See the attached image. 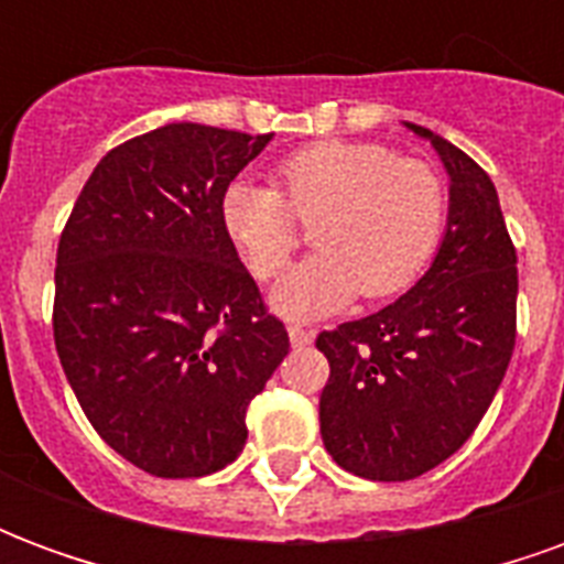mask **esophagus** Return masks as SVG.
Returning a JSON list of instances; mask_svg holds the SVG:
<instances>
[{"instance_id":"34e87169","label":"esophagus","mask_w":564,"mask_h":564,"mask_svg":"<svg viewBox=\"0 0 564 564\" xmlns=\"http://www.w3.org/2000/svg\"><path fill=\"white\" fill-rule=\"evenodd\" d=\"M290 344H293V347H307V344L314 341V332H307V329H302V326H290Z\"/></svg>"}]
</instances>
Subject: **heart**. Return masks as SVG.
Instances as JSON below:
<instances>
[{
	"label": "heart",
	"mask_w": 564,
	"mask_h": 564,
	"mask_svg": "<svg viewBox=\"0 0 564 564\" xmlns=\"http://www.w3.org/2000/svg\"><path fill=\"white\" fill-rule=\"evenodd\" d=\"M283 196L235 177L220 196V223L253 278L281 274L314 221V250L271 290L278 314L311 319L408 290L435 257L447 226V186L423 160L375 141H317L278 165Z\"/></svg>",
	"instance_id": "obj_1"
}]
</instances>
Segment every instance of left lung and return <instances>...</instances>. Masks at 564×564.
<instances>
[{
  "label": "left lung",
  "instance_id": "1",
  "mask_svg": "<svg viewBox=\"0 0 564 564\" xmlns=\"http://www.w3.org/2000/svg\"><path fill=\"white\" fill-rule=\"evenodd\" d=\"M449 174L447 232L408 293L371 317L319 332L329 359L319 435L344 471L414 480L471 437L517 341V250L489 174L432 129Z\"/></svg>",
  "mask_w": 564,
  "mask_h": 564
}]
</instances>
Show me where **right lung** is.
<instances>
[{
    "instance_id": "add662e5",
    "label": "right lung",
    "mask_w": 564,
    "mask_h": 564,
    "mask_svg": "<svg viewBox=\"0 0 564 564\" xmlns=\"http://www.w3.org/2000/svg\"><path fill=\"white\" fill-rule=\"evenodd\" d=\"M269 135L165 123L105 153L56 250L54 341L111 449L153 477L238 459L247 404L290 354L220 223Z\"/></svg>"
}]
</instances>
